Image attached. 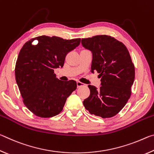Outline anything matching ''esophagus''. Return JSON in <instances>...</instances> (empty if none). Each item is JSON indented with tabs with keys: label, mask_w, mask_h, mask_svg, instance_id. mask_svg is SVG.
Returning a JSON list of instances; mask_svg holds the SVG:
<instances>
[{
	"label": "esophagus",
	"mask_w": 154,
	"mask_h": 154,
	"mask_svg": "<svg viewBox=\"0 0 154 154\" xmlns=\"http://www.w3.org/2000/svg\"><path fill=\"white\" fill-rule=\"evenodd\" d=\"M77 87L78 88H80V87H82V86H85V84L84 83H83L80 82H77Z\"/></svg>",
	"instance_id": "esophagus-1"
}]
</instances>
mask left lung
Segmentation results:
<instances>
[{"mask_svg":"<svg viewBox=\"0 0 154 154\" xmlns=\"http://www.w3.org/2000/svg\"><path fill=\"white\" fill-rule=\"evenodd\" d=\"M82 43L92 53L91 71H96L101 77L98 89L88 85L90 94L83 105L91 114L112 118L131 96L135 71L129 51L123 43L105 35L82 38Z\"/></svg>","mask_w":154,"mask_h":154,"instance_id":"left-lung-1","label":"left lung"}]
</instances>
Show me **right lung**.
Masks as SVG:
<instances>
[{
  "mask_svg": "<svg viewBox=\"0 0 154 154\" xmlns=\"http://www.w3.org/2000/svg\"><path fill=\"white\" fill-rule=\"evenodd\" d=\"M35 40L38 41L36 45L32 44ZM80 42L81 38L66 40L43 35L31 38L21 49L15 64V80L23 103L35 116H57L76 90L75 81L59 80L54 69L64 66L67 54Z\"/></svg>",
  "mask_w": 154,
  "mask_h": 154,
  "instance_id": "right-lung-1",
  "label": "right lung"
}]
</instances>
